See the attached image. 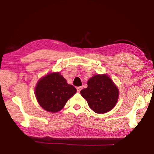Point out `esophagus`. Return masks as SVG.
Here are the masks:
<instances>
[{
  "label": "esophagus",
  "instance_id": "esophagus-1",
  "mask_svg": "<svg viewBox=\"0 0 154 154\" xmlns=\"http://www.w3.org/2000/svg\"><path fill=\"white\" fill-rule=\"evenodd\" d=\"M82 88H83L82 87H77V92H80L81 90L82 89Z\"/></svg>",
  "mask_w": 154,
  "mask_h": 154
}]
</instances>
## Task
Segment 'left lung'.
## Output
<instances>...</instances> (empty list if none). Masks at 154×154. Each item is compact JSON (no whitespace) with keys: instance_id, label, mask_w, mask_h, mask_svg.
<instances>
[{"instance_id":"obj_1","label":"left lung","mask_w":154,"mask_h":154,"mask_svg":"<svg viewBox=\"0 0 154 154\" xmlns=\"http://www.w3.org/2000/svg\"><path fill=\"white\" fill-rule=\"evenodd\" d=\"M87 85L80 93L94 112L105 113L116 106L119 89L107 74L96 75L90 78Z\"/></svg>"}]
</instances>
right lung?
I'll use <instances>...</instances> for the list:
<instances>
[{
  "mask_svg": "<svg viewBox=\"0 0 154 154\" xmlns=\"http://www.w3.org/2000/svg\"><path fill=\"white\" fill-rule=\"evenodd\" d=\"M77 89L59 73H51L38 81L35 93L39 105L45 110L56 113L61 110Z\"/></svg>",
  "mask_w": 154,
  "mask_h": 154,
  "instance_id": "add662e5",
  "label": "right lung"
}]
</instances>
